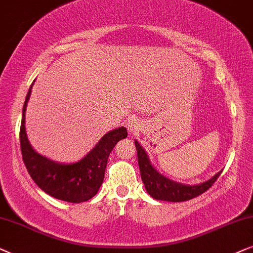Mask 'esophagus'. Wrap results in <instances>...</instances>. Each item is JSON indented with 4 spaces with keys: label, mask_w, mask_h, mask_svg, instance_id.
<instances>
[{
    "label": "esophagus",
    "mask_w": 253,
    "mask_h": 253,
    "mask_svg": "<svg viewBox=\"0 0 253 253\" xmlns=\"http://www.w3.org/2000/svg\"><path fill=\"white\" fill-rule=\"evenodd\" d=\"M126 127H127V129H128V132L132 134L139 132L141 128L139 120L135 119V118H129L126 123Z\"/></svg>",
    "instance_id": "1"
}]
</instances>
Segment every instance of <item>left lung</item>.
Masks as SVG:
<instances>
[{
	"instance_id": "8db88e82",
	"label": "left lung",
	"mask_w": 253,
	"mask_h": 253,
	"mask_svg": "<svg viewBox=\"0 0 253 253\" xmlns=\"http://www.w3.org/2000/svg\"><path fill=\"white\" fill-rule=\"evenodd\" d=\"M134 142H135L137 162H139L141 178H142L144 187H146L148 194L156 200L180 203V201L193 199V198L206 192L215 183V180L217 179L222 172L221 170L211 179L200 184L186 185L177 183V181L171 180L158 172L151 164L149 156H148L142 146L136 140Z\"/></svg>"
}]
</instances>
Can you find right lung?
<instances>
[{
    "label": "right lung",
    "mask_w": 253,
    "mask_h": 253,
    "mask_svg": "<svg viewBox=\"0 0 253 253\" xmlns=\"http://www.w3.org/2000/svg\"><path fill=\"white\" fill-rule=\"evenodd\" d=\"M35 83V81H33ZM26 95L22 113L21 150L26 170L35 183L47 194L67 203L80 204L95 197L103 184L107 158L117 142L127 137V129L119 127L106 133L99 142L75 163H59L37 153L30 143L25 130V111L31 96L32 85Z\"/></svg>",
    "instance_id": "right-lung-1"
}]
</instances>
